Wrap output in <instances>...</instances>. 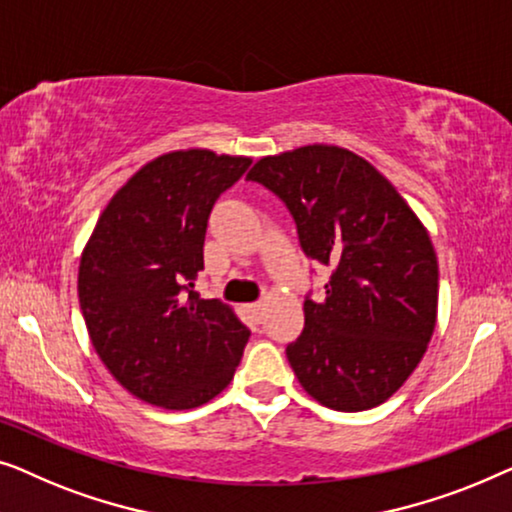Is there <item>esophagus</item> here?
I'll return each mask as SVG.
<instances>
[{
    "label": "esophagus",
    "instance_id": "esophagus-1",
    "mask_svg": "<svg viewBox=\"0 0 512 512\" xmlns=\"http://www.w3.org/2000/svg\"><path fill=\"white\" fill-rule=\"evenodd\" d=\"M248 308V313L253 315V318H262V311H264V306L262 304H250V306H246Z\"/></svg>",
    "mask_w": 512,
    "mask_h": 512
}]
</instances>
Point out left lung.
I'll return each instance as SVG.
<instances>
[{
    "mask_svg": "<svg viewBox=\"0 0 512 512\" xmlns=\"http://www.w3.org/2000/svg\"><path fill=\"white\" fill-rule=\"evenodd\" d=\"M248 181L276 194L299 246L331 266L325 297L304 299L287 343L294 376L322 406L357 413L392 397L436 327L438 262L427 229L369 162L336 146L262 157Z\"/></svg>",
    "mask_w": 512,
    "mask_h": 512,
    "instance_id": "8db88e82",
    "label": "left lung"
}]
</instances>
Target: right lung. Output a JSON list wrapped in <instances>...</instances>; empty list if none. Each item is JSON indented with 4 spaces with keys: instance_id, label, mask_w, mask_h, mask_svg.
<instances>
[{
    "instance_id": "obj_1",
    "label": "right lung",
    "mask_w": 512,
    "mask_h": 512,
    "mask_svg": "<svg viewBox=\"0 0 512 512\" xmlns=\"http://www.w3.org/2000/svg\"><path fill=\"white\" fill-rule=\"evenodd\" d=\"M248 157L176 150L141 167L99 215L78 269L90 341L136 399L197 408L225 390L250 329L194 292L215 201Z\"/></svg>"
}]
</instances>
